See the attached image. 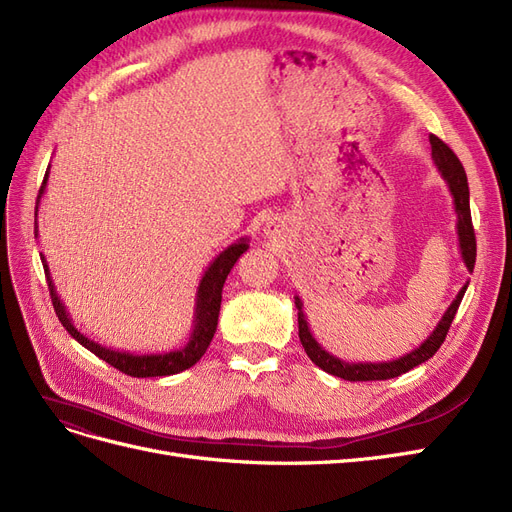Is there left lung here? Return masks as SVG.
<instances>
[{"instance_id":"8db88e82","label":"left lung","mask_w":512,"mask_h":512,"mask_svg":"<svg viewBox=\"0 0 512 512\" xmlns=\"http://www.w3.org/2000/svg\"><path fill=\"white\" fill-rule=\"evenodd\" d=\"M430 149H432V160L437 164L441 177L445 179L451 198H453V208H456L458 215V244H460V255L466 270L472 274L475 270V259H477V240H475V230H472V219H470V192H468V179L464 173V166L458 160V156L439 139L430 135ZM468 289V282L460 289L456 299L451 301L449 308L445 310L443 318L439 320V325L434 327V331L424 339V342L411 350L409 354H403L396 361L388 363H346L342 358L333 356L327 352L323 346H320L308 325V318L304 314V301L295 295V308H297V323H299V339L301 346H304L306 354L310 356V361L320 367L323 371L342 377V380L348 382H375V380H392V377H399L413 367H418L426 363L428 358L437 354L441 344L445 342L447 331L451 327V320L456 316L460 301Z\"/></svg>"}]
</instances>
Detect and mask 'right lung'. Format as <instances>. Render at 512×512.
I'll return each mask as SVG.
<instances>
[{
	"label": "right lung",
	"mask_w": 512,
	"mask_h": 512,
	"mask_svg": "<svg viewBox=\"0 0 512 512\" xmlns=\"http://www.w3.org/2000/svg\"><path fill=\"white\" fill-rule=\"evenodd\" d=\"M48 175H50V166L44 175V183L40 187V194H37L35 200V238H37V211H40V200L46 192V183H48ZM249 249V238H240L234 244L227 246L225 251H221L213 261L211 266L206 268V272L202 274V280L196 291V308H194V323H192V333H189L187 344L179 350H170V352H158V354H132V352H122V350H113V348H105L99 342H92L84 333H80L75 329L73 320L69 316V312L65 310V304L61 301V297L56 295L54 282L48 270V263L42 257V266L46 272V282L50 289V299L56 316H59L61 325L67 329V333L75 339V342L82 344L86 350H90L94 356L103 358L105 363H109L111 367H116L118 371L130 375V377H158V375H173V373H181L189 367H194L202 354L206 352V348L211 346V339L217 331V320H219V308H221V291L225 285L227 274L232 272L234 263L240 259V255Z\"/></svg>",
	"instance_id": "right-lung-1"
}]
</instances>
